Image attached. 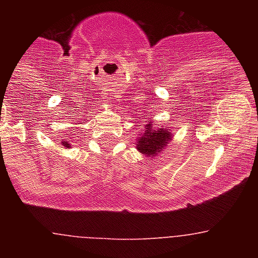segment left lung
<instances>
[{
    "label": "left lung",
    "mask_w": 258,
    "mask_h": 258,
    "mask_svg": "<svg viewBox=\"0 0 258 258\" xmlns=\"http://www.w3.org/2000/svg\"><path fill=\"white\" fill-rule=\"evenodd\" d=\"M171 134L166 130H153L151 125L147 124L145 135L139 138L138 141V150L142 154H146L147 157H154L157 155L161 150H163L170 142Z\"/></svg>",
    "instance_id": "obj_1"
}]
</instances>
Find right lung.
I'll use <instances>...</instances> for the list:
<instances>
[{
	"label": "right lung",
	"mask_w": 258,
	"mask_h": 258,
	"mask_svg": "<svg viewBox=\"0 0 258 258\" xmlns=\"http://www.w3.org/2000/svg\"><path fill=\"white\" fill-rule=\"evenodd\" d=\"M62 145L66 146V147H70V145H68V142H62Z\"/></svg>",
	"instance_id": "add662e5"
}]
</instances>
